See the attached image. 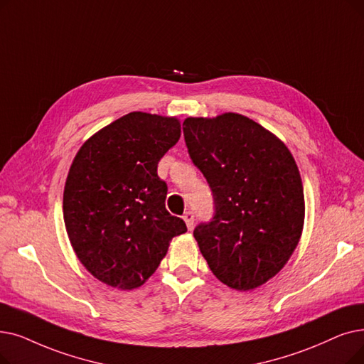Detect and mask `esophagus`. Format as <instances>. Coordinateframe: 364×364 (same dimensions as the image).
<instances>
[{"instance_id": "obj_1", "label": "esophagus", "mask_w": 364, "mask_h": 364, "mask_svg": "<svg viewBox=\"0 0 364 364\" xmlns=\"http://www.w3.org/2000/svg\"><path fill=\"white\" fill-rule=\"evenodd\" d=\"M183 220L186 221V226L187 229H192L193 228V221H195V215L192 211H186L183 215Z\"/></svg>"}]
</instances>
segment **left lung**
<instances>
[{
    "label": "left lung",
    "mask_w": 364,
    "mask_h": 364,
    "mask_svg": "<svg viewBox=\"0 0 364 364\" xmlns=\"http://www.w3.org/2000/svg\"><path fill=\"white\" fill-rule=\"evenodd\" d=\"M184 139L215 203L193 236L213 274L238 291L255 290L290 260L304 230L305 198L287 146L238 113L187 117Z\"/></svg>",
    "instance_id": "obj_1"
}]
</instances>
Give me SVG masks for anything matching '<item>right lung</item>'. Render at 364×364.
<instances>
[{"instance_id":"obj_1","label":"right lung","mask_w":364,"mask_h":364,"mask_svg":"<svg viewBox=\"0 0 364 364\" xmlns=\"http://www.w3.org/2000/svg\"><path fill=\"white\" fill-rule=\"evenodd\" d=\"M181 123L132 112L87 138L64 188V221L86 271L107 286L132 290L154 274L186 223L165 208L168 187L157 164L178 143Z\"/></svg>"}]
</instances>
